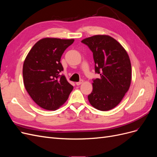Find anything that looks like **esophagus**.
Listing matches in <instances>:
<instances>
[{
  "label": "esophagus",
  "mask_w": 157,
  "mask_h": 157,
  "mask_svg": "<svg viewBox=\"0 0 157 157\" xmlns=\"http://www.w3.org/2000/svg\"><path fill=\"white\" fill-rule=\"evenodd\" d=\"M83 80H80L79 82H76V84L77 85V86H79V85H80L81 84H82L83 83Z\"/></svg>",
  "instance_id": "34e87169"
}]
</instances>
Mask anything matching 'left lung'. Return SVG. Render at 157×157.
Returning <instances> with one entry per match:
<instances>
[{"label":"left lung","mask_w":157,"mask_h":157,"mask_svg":"<svg viewBox=\"0 0 157 157\" xmlns=\"http://www.w3.org/2000/svg\"><path fill=\"white\" fill-rule=\"evenodd\" d=\"M93 52L95 71L100 78L93 80L90 103L99 111L117 106L130 86L132 67L126 50L113 37L98 35L81 41Z\"/></svg>","instance_id":"8db88e82"}]
</instances>
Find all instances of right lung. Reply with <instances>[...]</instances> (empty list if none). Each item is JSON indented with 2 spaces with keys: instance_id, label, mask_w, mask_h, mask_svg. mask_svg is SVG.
Listing matches in <instances>:
<instances>
[{
  "instance_id": "1",
  "label": "right lung",
  "mask_w": 157,
  "mask_h": 157,
  "mask_svg": "<svg viewBox=\"0 0 157 157\" xmlns=\"http://www.w3.org/2000/svg\"><path fill=\"white\" fill-rule=\"evenodd\" d=\"M74 39L44 38L33 46L23 65V84L28 94L42 109L55 111L67 100L73 86L68 82L60 62Z\"/></svg>"
}]
</instances>
